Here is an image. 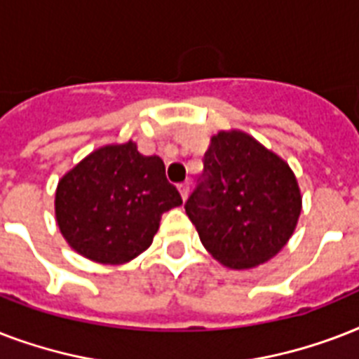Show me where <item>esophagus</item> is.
I'll return each instance as SVG.
<instances>
[{"instance_id":"obj_1","label":"esophagus","mask_w":359,"mask_h":359,"mask_svg":"<svg viewBox=\"0 0 359 359\" xmlns=\"http://www.w3.org/2000/svg\"><path fill=\"white\" fill-rule=\"evenodd\" d=\"M179 191L180 196H182V199H188V196H190V182H180L179 184Z\"/></svg>"}]
</instances>
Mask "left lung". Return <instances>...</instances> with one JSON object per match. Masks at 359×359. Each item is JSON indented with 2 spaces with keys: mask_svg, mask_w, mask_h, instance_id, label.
Here are the masks:
<instances>
[{
  "mask_svg": "<svg viewBox=\"0 0 359 359\" xmlns=\"http://www.w3.org/2000/svg\"><path fill=\"white\" fill-rule=\"evenodd\" d=\"M203 165L184 208L208 253L235 270L278 255L302 212L289 163L250 134L222 130L210 137Z\"/></svg>",
  "mask_w": 359,
  "mask_h": 359,
  "instance_id": "8db88e82",
  "label": "left lung"
}]
</instances>
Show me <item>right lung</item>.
I'll return each mask as SVG.
<instances>
[{
	"mask_svg": "<svg viewBox=\"0 0 359 359\" xmlns=\"http://www.w3.org/2000/svg\"><path fill=\"white\" fill-rule=\"evenodd\" d=\"M160 156L134 141L93 151L55 190V222L74 251L100 264H123L152 244L163 212L180 207Z\"/></svg>",
	"mask_w": 359,
	"mask_h": 359,
	"instance_id": "obj_1",
	"label": "right lung"
}]
</instances>
